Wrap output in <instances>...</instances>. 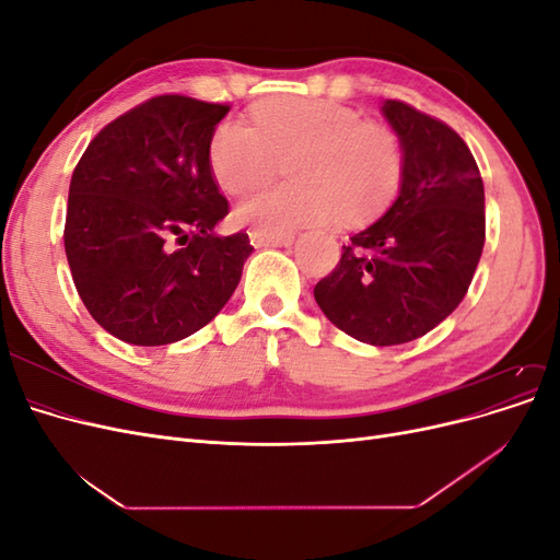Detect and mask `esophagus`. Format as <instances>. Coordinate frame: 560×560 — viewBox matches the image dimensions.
<instances>
[{
	"label": "esophagus",
	"instance_id": "34e87169",
	"mask_svg": "<svg viewBox=\"0 0 560 560\" xmlns=\"http://www.w3.org/2000/svg\"><path fill=\"white\" fill-rule=\"evenodd\" d=\"M292 241H294L292 231H264V229L249 231V243L254 247H282V245H290Z\"/></svg>",
	"mask_w": 560,
	"mask_h": 560
}]
</instances>
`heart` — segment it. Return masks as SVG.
I'll return each instance as SVG.
<instances>
[{"label": "heart", "instance_id": "1", "mask_svg": "<svg viewBox=\"0 0 560 560\" xmlns=\"http://www.w3.org/2000/svg\"><path fill=\"white\" fill-rule=\"evenodd\" d=\"M257 126L231 118L212 135L210 171L219 189L245 196L292 161L296 182L264 189L238 219L264 231L303 224H366L387 210L404 177L397 135L334 100L278 97L254 112Z\"/></svg>", "mask_w": 560, "mask_h": 560}]
</instances>
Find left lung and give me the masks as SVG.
<instances>
[{
    "label": "left lung",
    "mask_w": 560,
    "mask_h": 560,
    "mask_svg": "<svg viewBox=\"0 0 560 560\" xmlns=\"http://www.w3.org/2000/svg\"><path fill=\"white\" fill-rule=\"evenodd\" d=\"M383 116L404 149L399 196L343 245L313 294L348 336L399 346L460 306L483 252L486 212L481 173L460 135L399 100H385Z\"/></svg>",
    "instance_id": "1"
}]
</instances>
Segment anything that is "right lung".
I'll return each instance as SVG.
<instances>
[{"label":"right lung","mask_w":560,"mask_h":560,"mask_svg":"<svg viewBox=\"0 0 560 560\" xmlns=\"http://www.w3.org/2000/svg\"><path fill=\"white\" fill-rule=\"evenodd\" d=\"M229 105L159 95L114 118L74 167L65 254L100 327L132 346H167L226 306L252 254L229 214L210 142Z\"/></svg>","instance_id":"1"}]
</instances>
